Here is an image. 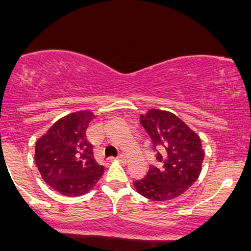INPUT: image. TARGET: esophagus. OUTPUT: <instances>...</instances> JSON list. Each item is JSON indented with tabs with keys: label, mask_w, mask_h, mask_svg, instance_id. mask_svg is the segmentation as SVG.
<instances>
[{
	"label": "esophagus",
	"mask_w": 251,
	"mask_h": 251,
	"mask_svg": "<svg viewBox=\"0 0 251 251\" xmlns=\"http://www.w3.org/2000/svg\"><path fill=\"white\" fill-rule=\"evenodd\" d=\"M117 160L120 161L121 163H126V157L125 155H120V156H118V157H117Z\"/></svg>",
	"instance_id": "esophagus-1"
}]
</instances>
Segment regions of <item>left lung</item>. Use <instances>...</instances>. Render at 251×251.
Instances as JSON below:
<instances>
[{
    "label": "left lung",
    "mask_w": 251,
    "mask_h": 251,
    "mask_svg": "<svg viewBox=\"0 0 251 251\" xmlns=\"http://www.w3.org/2000/svg\"><path fill=\"white\" fill-rule=\"evenodd\" d=\"M140 125L152 141L155 165L143 179L134 182L136 192L155 201L175 199L187 192L201 171L204 151L200 138L171 112L150 110Z\"/></svg>",
    "instance_id": "8db88e82"
}]
</instances>
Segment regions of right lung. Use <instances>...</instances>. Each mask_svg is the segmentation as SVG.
I'll use <instances>...</instances> for the list:
<instances>
[{"mask_svg":"<svg viewBox=\"0 0 251 251\" xmlns=\"http://www.w3.org/2000/svg\"><path fill=\"white\" fill-rule=\"evenodd\" d=\"M95 116L89 111L57 121L35 145V163L42 179L66 197L88 193L103 173L94 158L85 131Z\"/></svg>","mask_w":251,"mask_h":251,"instance_id":"right-lung-1","label":"right lung"}]
</instances>
